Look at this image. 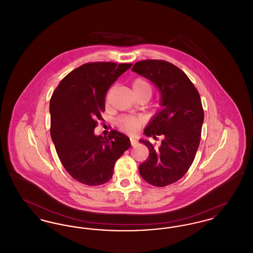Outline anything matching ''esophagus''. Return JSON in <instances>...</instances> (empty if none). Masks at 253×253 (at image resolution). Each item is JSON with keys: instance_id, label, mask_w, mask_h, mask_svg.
<instances>
[{"instance_id": "34e87169", "label": "esophagus", "mask_w": 253, "mask_h": 253, "mask_svg": "<svg viewBox=\"0 0 253 253\" xmlns=\"http://www.w3.org/2000/svg\"><path fill=\"white\" fill-rule=\"evenodd\" d=\"M130 140H131V144H132V146H134V145L136 144V140H135V139L130 138Z\"/></svg>"}]
</instances>
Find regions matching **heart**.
I'll list each match as a JSON object with an SVG mask.
<instances>
[{
    "label": "heart",
    "mask_w": 253,
    "mask_h": 253,
    "mask_svg": "<svg viewBox=\"0 0 253 253\" xmlns=\"http://www.w3.org/2000/svg\"><path fill=\"white\" fill-rule=\"evenodd\" d=\"M132 86L134 94L147 93L152 95V86L149 84V82L143 78L134 79L132 82ZM118 123L122 131L133 132L139 128L142 121L138 118H133V117H122L119 120Z\"/></svg>",
    "instance_id": "obj_1"
}]
</instances>
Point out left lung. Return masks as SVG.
I'll return each instance as SVG.
<instances>
[{
	"label": "left lung",
	"mask_w": 253,
	"mask_h": 253,
	"mask_svg": "<svg viewBox=\"0 0 253 253\" xmlns=\"http://www.w3.org/2000/svg\"><path fill=\"white\" fill-rule=\"evenodd\" d=\"M132 70L157 86L162 106L144 133L155 139L163 134L164 139L158 148L148 140H139L149 149L139 173L149 184L165 187L182 178L193 164L204 121L201 98L188 76L166 60L137 61Z\"/></svg>",
	"instance_id": "8db88e82"
}]
</instances>
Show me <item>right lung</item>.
I'll list each match as a JSON object with an SVG mask.
<instances>
[{
	"instance_id": "add662e5",
	"label": "right lung",
	"mask_w": 253,
	"mask_h": 253,
	"mask_svg": "<svg viewBox=\"0 0 253 253\" xmlns=\"http://www.w3.org/2000/svg\"><path fill=\"white\" fill-rule=\"evenodd\" d=\"M132 63L90 62L64 77L50 99V134L67 172L83 184L108 182L117 160L131 146L124 133L112 130L108 137L94 130L105 111L110 86Z\"/></svg>"
}]
</instances>
